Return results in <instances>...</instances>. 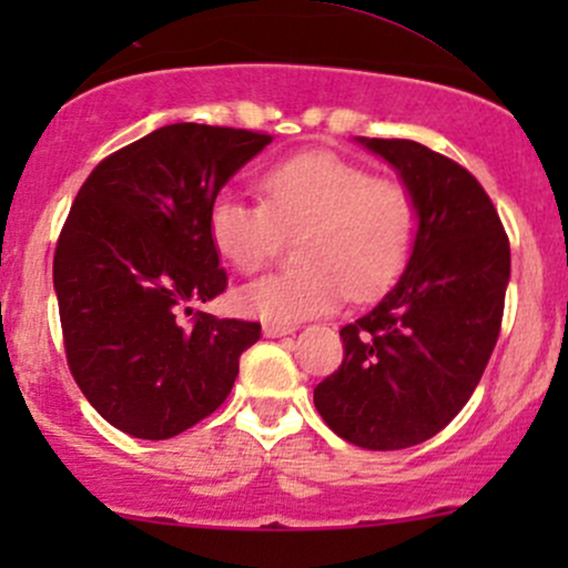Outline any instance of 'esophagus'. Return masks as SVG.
Segmentation results:
<instances>
[{"label": "esophagus", "instance_id": "34e87169", "mask_svg": "<svg viewBox=\"0 0 568 568\" xmlns=\"http://www.w3.org/2000/svg\"><path fill=\"white\" fill-rule=\"evenodd\" d=\"M293 325H283V323H264V336L266 338H283L293 334Z\"/></svg>", "mask_w": 568, "mask_h": 568}]
</instances>
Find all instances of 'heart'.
<instances>
[{
    "mask_svg": "<svg viewBox=\"0 0 568 568\" xmlns=\"http://www.w3.org/2000/svg\"><path fill=\"white\" fill-rule=\"evenodd\" d=\"M264 202L221 192L207 207V234L237 272L262 270L283 234H296L298 266L234 293L245 315L298 323L328 315L344 296H379L408 262L416 207L408 189L374 179L366 168L331 152H304L270 168Z\"/></svg>",
    "mask_w": 568,
    "mask_h": 568,
    "instance_id": "heart-1",
    "label": "heart"
}]
</instances>
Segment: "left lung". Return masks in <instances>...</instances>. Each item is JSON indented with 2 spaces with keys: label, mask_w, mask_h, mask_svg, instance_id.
<instances>
[{
  "label": "left lung",
  "mask_w": 568,
  "mask_h": 568,
  "mask_svg": "<svg viewBox=\"0 0 568 568\" xmlns=\"http://www.w3.org/2000/svg\"><path fill=\"white\" fill-rule=\"evenodd\" d=\"M393 165L416 207L410 256L374 310L338 331L344 361L315 387L338 438L397 452L465 408L497 344L510 243L484 186L406 139H355Z\"/></svg>",
  "instance_id": "8db88e82"
}]
</instances>
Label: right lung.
Listing matches in <instances>:
<instances>
[{"label": "right lung", "mask_w": 568, "mask_h": 568, "mask_svg": "<svg viewBox=\"0 0 568 568\" xmlns=\"http://www.w3.org/2000/svg\"><path fill=\"white\" fill-rule=\"evenodd\" d=\"M272 143L175 122L88 175L58 237L53 285L69 368L109 425L165 440L213 414L262 325L197 312L226 288L207 207Z\"/></svg>", "instance_id": "1"}]
</instances>
